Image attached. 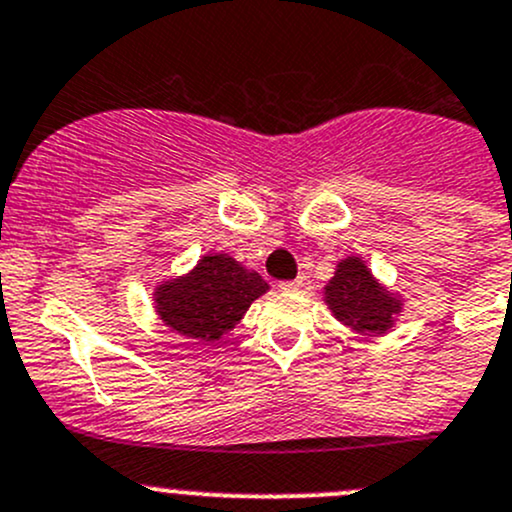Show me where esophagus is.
<instances>
[{"instance_id":"esophagus-1","label":"esophagus","mask_w":512,"mask_h":512,"mask_svg":"<svg viewBox=\"0 0 512 512\" xmlns=\"http://www.w3.org/2000/svg\"><path fill=\"white\" fill-rule=\"evenodd\" d=\"M283 291H291V293H298L300 288H303V278H295V281H283L281 283Z\"/></svg>"}]
</instances>
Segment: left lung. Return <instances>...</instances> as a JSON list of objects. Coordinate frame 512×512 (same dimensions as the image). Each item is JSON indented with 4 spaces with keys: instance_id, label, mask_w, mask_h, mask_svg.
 Wrapping results in <instances>:
<instances>
[{
    "instance_id": "8db88e82",
    "label": "left lung",
    "mask_w": 512,
    "mask_h": 512,
    "mask_svg": "<svg viewBox=\"0 0 512 512\" xmlns=\"http://www.w3.org/2000/svg\"><path fill=\"white\" fill-rule=\"evenodd\" d=\"M325 303L333 315L357 333H384L394 325L402 303L374 281L372 271L357 256L337 263L335 276L325 286Z\"/></svg>"
}]
</instances>
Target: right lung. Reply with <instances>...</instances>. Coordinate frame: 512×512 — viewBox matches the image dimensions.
Wrapping results in <instances>:
<instances>
[{"label": "right lung", "mask_w": 512, "mask_h": 512, "mask_svg": "<svg viewBox=\"0 0 512 512\" xmlns=\"http://www.w3.org/2000/svg\"><path fill=\"white\" fill-rule=\"evenodd\" d=\"M268 283L226 254L202 256L187 276L157 286L155 308L162 323L199 342L229 333Z\"/></svg>", "instance_id": "right-lung-1"}]
</instances>
